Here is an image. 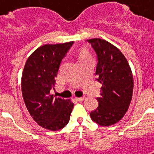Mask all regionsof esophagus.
Instances as JSON below:
<instances>
[{"mask_svg":"<svg viewBox=\"0 0 154 154\" xmlns=\"http://www.w3.org/2000/svg\"><path fill=\"white\" fill-rule=\"evenodd\" d=\"M84 99H85L84 97H76V100H77V101H82Z\"/></svg>","mask_w":154,"mask_h":154,"instance_id":"esophagus-1","label":"esophagus"}]
</instances>
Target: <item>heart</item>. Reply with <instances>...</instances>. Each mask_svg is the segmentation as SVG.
Returning a JSON list of instances; mask_svg holds the SVG:
<instances>
[{
    "label": "heart",
    "instance_id": "heart-1",
    "mask_svg": "<svg viewBox=\"0 0 154 154\" xmlns=\"http://www.w3.org/2000/svg\"><path fill=\"white\" fill-rule=\"evenodd\" d=\"M90 54L89 53V52L85 50V49H82L81 52H80V55H79V59H82V58L87 57H89Z\"/></svg>",
    "mask_w": 154,
    "mask_h": 154
}]
</instances>
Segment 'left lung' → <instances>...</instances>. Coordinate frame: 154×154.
<instances>
[{
	"mask_svg": "<svg viewBox=\"0 0 154 154\" xmlns=\"http://www.w3.org/2000/svg\"><path fill=\"white\" fill-rule=\"evenodd\" d=\"M97 56V80L102 85L98 107L90 112L92 120L109 126L124 117L134 90V77L126 58L109 42L100 38L87 40Z\"/></svg>",
	"mask_w": 154,
	"mask_h": 154,
	"instance_id": "8db88e82",
	"label": "left lung"
}]
</instances>
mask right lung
<instances>
[{
    "label": "right lung",
    "instance_id": "add662e5",
    "mask_svg": "<svg viewBox=\"0 0 154 154\" xmlns=\"http://www.w3.org/2000/svg\"><path fill=\"white\" fill-rule=\"evenodd\" d=\"M72 44L70 42L39 47L29 57L22 72L21 91L25 106L40 126L51 131L68 124L74 105L70 99L50 94L60 62Z\"/></svg>",
    "mask_w": 154,
    "mask_h": 154
}]
</instances>
